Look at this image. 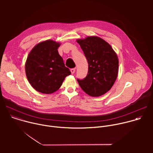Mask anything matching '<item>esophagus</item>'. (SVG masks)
Listing matches in <instances>:
<instances>
[{
  "mask_svg": "<svg viewBox=\"0 0 153 153\" xmlns=\"http://www.w3.org/2000/svg\"><path fill=\"white\" fill-rule=\"evenodd\" d=\"M75 71H76V68H71V72L72 74H74L75 73Z\"/></svg>",
  "mask_w": 153,
  "mask_h": 153,
  "instance_id": "1",
  "label": "esophagus"
}]
</instances>
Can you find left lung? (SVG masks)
Listing matches in <instances>:
<instances>
[{
  "mask_svg": "<svg viewBox=\"0 0 153 153\" xmlns=\"http://www.w3.org/2000/svg\"><path fill=\"white\" fill-rule=\"evenodd\" d=\"M77 42L88 63L86 76L77 79V82L86 94L102 96L111 89L117 77V56L110 45L100 37H88Z\"/></svg>",
  "mask_w": 153,
  "mask_h": 153,
  "instance_id": "obj_1",
  "label": "left lung"
}]
</instances>
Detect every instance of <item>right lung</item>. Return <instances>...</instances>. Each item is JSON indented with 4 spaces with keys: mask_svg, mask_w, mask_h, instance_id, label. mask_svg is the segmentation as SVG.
<instances>
[{
    "mask_svg": "<svg viewBox=\"0 0 153 153\" xmlns=\"http://www.w3.org/2000/svg\"><path fill=\"white\" fill-rule=\"evenodd\" d=\"M60 44L53 40H46L36 45L30 53L25 63L27 79L37 91L51 94L61 86L63 81L71 74L65 66L57 49Z\"/></svg>",
    "mask_w": 153,
    "mask_h": 153,
    "instance_id": "1",
    "label": "right lung"
}]
</instances>
